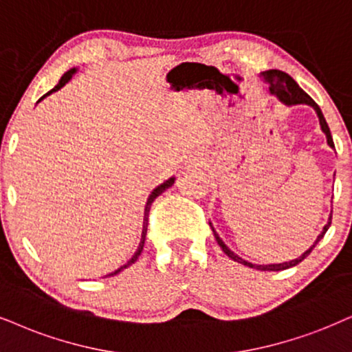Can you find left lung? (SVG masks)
I'll use <instances>...</instances> for the list:
<instances>
[{"label": "left lung", "mask_w": 352, "mask_h": 352, "mask_svg": "<svg viewBox=\"0 0 352 352\" xmlns=\"http://www.w3.org/2000/svg\"><path fill=\"white\" fill-rule=\"evenodd\" d=\"M261 78H263V81L268 84L270 86V94L274 96L276 99H278L281 104L291 107V105H299V104H305L309 107H312L315 110V113H317L318 117V122H320V128H322V131L324 133V136H327V143L330 148H335V143H333V138H331V133H330V128H328V123L327 120H324L322 110H320V107L315 104V100L310 97L304 89L299 87V84H297L294 79H292L289 74L283 73V71H278V69H270V71H265V73H261ZM209 226H211L212 229V234H214V237L217 240V243H219V247L222 248V252L228 255L230 260L237 261L240 265H245L248 268H255V270H260V271H281V270H287V268H292V266L299 265L304 258L309 255L310 252L314 250L315 245L320 242V240L323 239L324 232H327L328 228L331 226V214L328 216V221L327 224L323 226V230L318 234V237L315 239V242L310 245L307 250L302 253L300 256L294 258V260H289V261H284V263H271V265H256V263H250V261L243 260L242 256H239L237 253H234L230 248L226 245L224 242H222V239L219 237V234L216 232L214 228H212V224L209 222Z\"/></svg>", "instance_id": "obj_1"}]
</instances>
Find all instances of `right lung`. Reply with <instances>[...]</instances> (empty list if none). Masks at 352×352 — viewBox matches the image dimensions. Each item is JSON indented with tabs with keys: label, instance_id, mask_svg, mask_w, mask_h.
Returning <instances> with one entry per match:
<instances>
[{
	"label": "right lung",
	"instance_id": "obj_1",
	"mask_svg": "<svg viewBox=\"0 0 352 352\" xmlns=\"http://www.w3.org/2000/svg\"><path fill=\"white\" fill-rule=\"evenodd\" d=\"M76 71H78V68H73V69H69V71H66V73L63 74V76H61V79H60V82L56 84L55 87L52 89L50 92H47L45 96L42 97V99H45L47 96H50V94H53V92H56V91H60L61 87L65 86V84H68L69 81H71V78L74 76V74H76ZM40 99V100H42ZM38 100V102H40ZM173 182H175V177H170V179L168 180H166L164 182V184H161L159 186H155V188L151 191V195L148 197V201H146V206H144V219H143V232H141V240H140V245H138V248H136V252H135V255H133L130 260L126 261V263H124L123 266H120L118 270H115V271H112V273H109L107 276H113V274H118L120 271H123L124 268H128V266H131L133 263H135V261L138 260V258H140V255H141V252H143V247H144V240H146V230H148V219H149V211H151V204H153V201L155 198L159 197V195L161 193H164V191H166L167 188H170V186L173 185Z\"/></svg>",
	"mask_w": 352,
	"mask_h": 352
}]
</instances>
